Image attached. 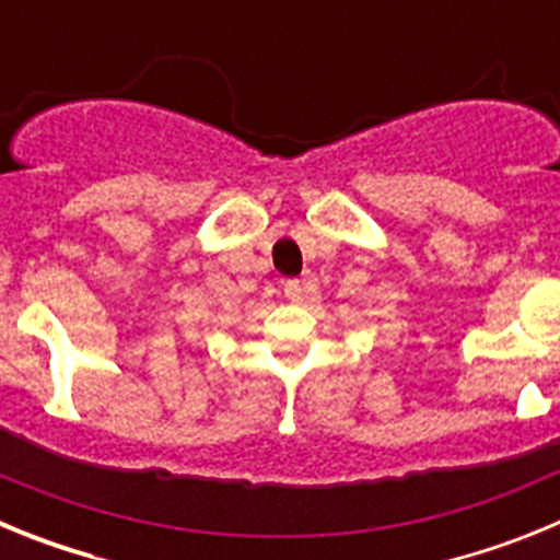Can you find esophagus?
Returning a JSON list of instances; mask_svg holds the SVG:
<instances>
[{
  "mask_svg": "<svg viewBox=\"0 0 560 560\" xmlns=\"http://www.w3.org/2000/svg\"><path fill=\"white\" fill-rule=\"evenodd\" d=\"M283 294L289 296L291 303H300V300H303V294H305V289H303V283H300V280H285Z\"/></svg>",
  "mask_w": 560,
  "mask_h": 560,
  "instance_id": "34e87169",
  "label": "esophagus"
}]
</instances>
